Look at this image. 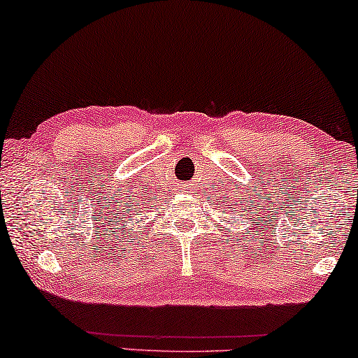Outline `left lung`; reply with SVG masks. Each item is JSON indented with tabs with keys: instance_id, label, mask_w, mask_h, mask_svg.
Here are the masks:
<instances>
[{
	"instance_id": "obj_1",
	"label": "left lung",
	"mask_w": 358,
	"mask_h": 358,
	"mask_svg": "<svg viewBox=\"0 0 358 358\" xmlns=\"http://www.w3.org/2000/svg\"><path fill=\"white\" fill-rule=\"evenodd\" d=\"M233 210H234V208H233Z\"/></svg>"
}]
</instances>
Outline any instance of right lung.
<instances>
[{"label":"right lung","mask_w":358,"mask_h":358,"mask_svg":"<svg viewBox=\"0 0 358 358\" xmlns=\"http://www.w3.org/2000/svg\"><path fill=\"white\" fill-rule=\"evenodd\" d=\"M127 205H129V203H127Z\"/></svg>","instance_id":"right-lung-1"}]
</instances>
